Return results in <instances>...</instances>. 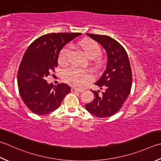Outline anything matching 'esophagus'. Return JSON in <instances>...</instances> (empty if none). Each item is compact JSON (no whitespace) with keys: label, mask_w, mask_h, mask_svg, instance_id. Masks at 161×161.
<instances>
[{"label":"esophagus","mask_w":161,"mask_h":161,"mask_svg":"<svg viewBox=\"0 0 161 161\" xmlns=\"http://www.w3.org/2000/svg\"><path fill=\"white\" fill-rule=\"evenodd\" d=\"M72 92H79V93H81L83 91L82 89H77V88L72 87L71 89Z\"/></svg>","instance_id":"obj_1"}]
</instances>
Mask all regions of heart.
<instances>
[{
  "label": "heart",
  "instance_id": "b5f03b06",
  "mask_svg": "<svg viewBox=\"0 0 161 161\" xmlns=\"http://www.w3.org/2000/svg\"><path fill=\"white\" fill-rule=\"evenodd\" d=\"M88 58L94 59L100 55L101 49L96 42L92 40H83L78 44ZM70 56V47L66 45L59 53L58 62L62 65L67 64ZM63 79L66 83L72 86L81 88L92 80V74L89 71L75 68H69L63 72Z\"/></svg>",
  "mask_w": 161,
  "mask_h": 161
}]
</instances>
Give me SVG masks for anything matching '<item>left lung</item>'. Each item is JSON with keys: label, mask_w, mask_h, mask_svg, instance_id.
Instances as JSON below:
<instances>
[{"label": "left lung", "mask_w": 161, "mask_h": 161, "mask_svg": "<svg viewBox=\"0 0 161 161\" xmlns=\"http://www.w3.org/2000/svg\"><path fill=\"white\" fill-rule=\"evenodd\" d=\"M100 44L107 53L108 61L102 76L95 83L100 90L91 91L95 98L86 104V109L97 117H109L121 108L130 92L132 71L125 49L108 36L86 33Z\"/></svg>", "instance_id": "left-lung-1"}]
</instances>
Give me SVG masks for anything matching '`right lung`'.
Returning <instances> with one entry per match:
<instances>
[{"instance_id":"1","label":"right lung","mask_w":161,"mask_h":161,"mask_svg":"<svg viewBox=\"0 0 161 161\" xmlns=\"http://www.w3.org/2000/svg\"><path fill=\"white\" fill-rule=\"evenodd\" d=\"M80 33H49L31 44L22 58L17 74L20 96L25 105L36 114L44 115L54 111L65 96L70 92L68 84L53 86L46 77L58 66L60 51Z\"/></svg>"}]
</instances>
